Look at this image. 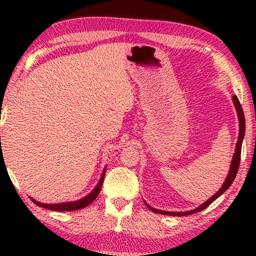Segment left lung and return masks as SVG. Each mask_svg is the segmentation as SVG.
<instances>
[{"label": "left lung", "mask_w": 256, "mask_h": 256, "mask_svg": "<svg viewBox=\"0 0 256 256\" xmlns=\"http://www.w3.org/2000/svg\"><path fill=\"white\" fill-rule=\"evenodd\" d=\"M233 99V102H234V106H236V110L238 112V118H239V136H238V142H236V152H234L233 155V160L232 162H230V171H228V174H227L225 182H224L222 186L219 188V191L216 192V194H213L211 198L208 199V200H206L204 204H202L199 208L192 210V211H186V212H168V211H162V210H157V208H154L152 206L148 205L146 202V208H149L152 210V212L155 213H160V214H166V216H188V214H194V213H197L199 211H202V210H204L208 208V206L211 204L216 200V198L220 197L224 192H225L227 188L230 186V184L233 183L234 178H236V174H238V169H239V164H240V156H241V146H242V140H244V130H246V124H244V110L242 108H241V104L239 102V99H238L236 96H232Z\"/></svg>", "instance_id": "8db88e82"}]
</instances>
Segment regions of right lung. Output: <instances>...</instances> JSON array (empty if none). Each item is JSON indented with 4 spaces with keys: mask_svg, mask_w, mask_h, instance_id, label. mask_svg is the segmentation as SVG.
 <instances>
[{
    "mask_svg": "<svg viewBox=\"0 0 256 256\" xmlns=\"http://www.w3.org/2000/svg\"><path fill=\"white\" fill-rule=\"evenodd\" d=\"M104 171H106V168H104V170L102 171V174H101L99 183L96 184V186L94 188V190L90 192V194H87L86 197L79 199V200L68 202H60V204H43V202L34 200V198H31V200H32L36 205L40 206V208L52 210V211H76V210H82L84 208H86V206H88L92 202L96 200V198L98 197V196H99L101 186H102V183H104Z\"/></svg>",
    "mask_w": 256,
    "mask_h": 256,
    "instance_id": "obj_1",
    "label": "right lung"
}]
</instances>
